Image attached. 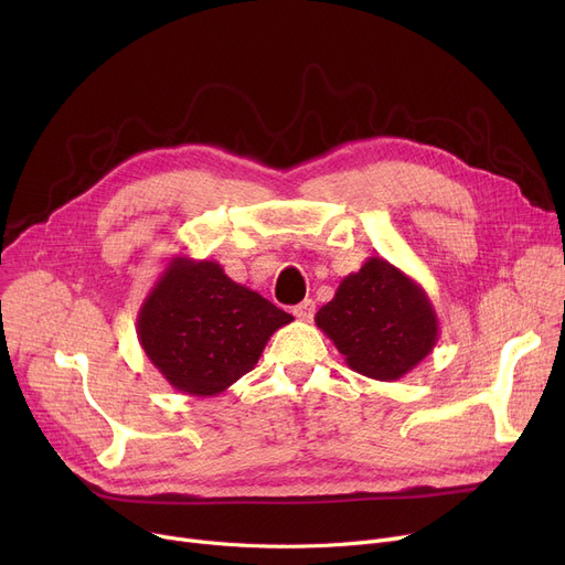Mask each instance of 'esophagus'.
Segmentation results:
<instances>
[{"instance_id":"esophagus-1","label":"esophagus","mask_w":565,"mask_h":565,"mask_svg":"<svg viewBox=\"0 0 565 565\" xmlns=\"http://www.w3.org/2000/svg\"><path fill=\"white\" fill-rule=\"evenodd\" d=\"M313 313H316V302L313 300H305L298 307H292V316L300 318V320H307V322L313 318Z\"/></svg>"}]
</instances>
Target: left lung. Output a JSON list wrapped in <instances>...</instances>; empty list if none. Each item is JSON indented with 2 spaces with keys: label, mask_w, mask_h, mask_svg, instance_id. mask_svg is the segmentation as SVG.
<instances>
[{
  "label": "left lung",
  "mask_w": 565,
  "mask_h": 565,
  "mask_svg": "<svg viewBox=\"0 0 565 565\" xmlns=\"http://www.w3.org/2000/svg\"><path fill=\"white\" fill-rule=\"evenodd\" d=\"M316 324L352 371L382 382L419 366L439 339V320L422 284L377 256L339 284Z\"/></svg>",
  "instance_id": "left-lung-1"
}]
</instances>
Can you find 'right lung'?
<instances>
[{
  "instance_id": "1",
  "label": "right lung",
  "mask_w": 565,
  "mask_h": 565,
  "mask_svg": "<svg viewBox=\"0 0 565 565\" xmlns=\"http://www.w3.org/2000/svg\"><path fill=\"white\" fill-rule=\"evenodd\" d=\"M290 313L224 275L217 260L173 256L137 316L146 358L173 390L217 396L249 373Z\"/></svg>"
}]
</instances>
